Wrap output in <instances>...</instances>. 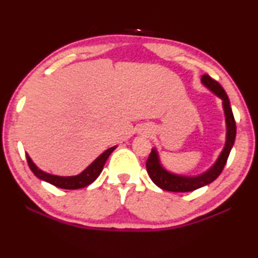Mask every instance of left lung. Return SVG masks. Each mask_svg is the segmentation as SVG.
<instances>
[{
    "mask_svg": "<svg viewBox=\"0 0 258 258\" xmlns=\"http://www.w3.org/2000/svg\"><path fill=\"white\" fill-rule=\"evenodd\" d=\"M202 83L209 91H212L214 94L222 99L226 121L225 146L220 156H218L215 164H214L211 168L207 169L206 172H204L203 174H200V175L197 176H183L166 171L163 167V165L160 164L158 152H157V150L154 148V149L151 150L149 158H148L146 163L147 172L149 174L152 182L163 190L172 192H189L197 190L199 187L207 185L213 181H215L216 178L220 176L222 171H223L226 160H228V157L230 155V151L234 145L237 127H235V120L233 117L232 109H231L230 106V100L228 98V95H226L223 87L220 85V83L213 80L209 75H203Z\"/></svg>",
    "mask_w": 258,
    "mask_h": 258,
    "instance_id": "8db88e82",
    "label": "left lung"
}]
</instances>
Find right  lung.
<instances>
[{
	"instance_id": "1",
	"label": "right lung",
	"mask_w": 258,
	"mask_h": 258,
	"mask_svg": "<svg viewBox=\"0 0 258 258\" xmlns=\"http://www.w3.org/2000/svg\"><path fill=\"white\" fill-rule=\"evenodd\" d=\"M116 149V147H111L107 149L103 154L100 155L97 159H95L89 167H86L84 171L81 174L75 176H58V175H52V174L43 172L42 169L37 167L36 165L33 163V160L30 159V157L26 154V158H27V163L29 168L32 169V172L36 175V177L40 180L45 181L50 184L54 185L60 189H68V190H75L81 189V187H85L90 185L91 183L97 180V177L100 175V173L102 172L103 166L106 164L108 157L110 156L111 152Z\"/></svg>"
}]
</instances>
